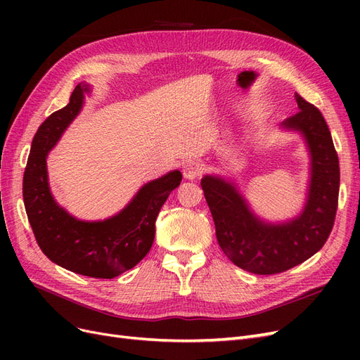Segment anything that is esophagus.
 <instances>
[{"mask_svg":"<svg viewBox=\"0 0 360 360\" xmlns=\"http://www.w3.org/2000/svg\"><path fill=\"white\" fill-rule=\"evenodd\" d=\"M202 174V165L198 160H188L183 167V176L188 180H197Z\"/></svg>","mask_w":360,"mask_h":360,"instance_id":"esophagus-1","label":"esophagus"}]
</instances>
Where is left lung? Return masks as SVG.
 I'll list each match as a JSON object with an SVG mask.
<instances>
[{"mask_svg":"<svg viewBox=\"0 0 360 360\" xmlns=\"http://www.w3.org/2000/svg\"><path fill=\"white\" fill-rule=\"evenodd\" d=\"M296 102L299 111L282 126L299 130L312 158L309 197L297 219L281 225L261 222L233 184L212 176L201 180L219 246L236 266L250 274L275 275L303 263L323 248L335 224L340 160L330 130L317 106L297 93Z\"/></svg>","mask_w":360,"mask_h":360,"instance_id":"obj_1","label":"left lung"}]
</instances>
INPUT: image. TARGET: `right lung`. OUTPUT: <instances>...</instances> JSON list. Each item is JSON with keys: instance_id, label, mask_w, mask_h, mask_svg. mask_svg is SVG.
Segmentation results:
<instances>
[{"instance_id": "1", "label": "right lung", "mask_w": 360, "mask_h": 360, "mask_svg": "<svg viewBox=\"0 0 360 360\" xmlns=\"http://www.w3.org/2000/svg\"><path fill=\"white\" fill-rule=\"evenodd\" d=\"M84 91H89L85 85H76L69 103L52 112L32 138L22 183L24 204L37 245L52 263L84 276L111 279L148 254L155 240L156 217L180 184L181 172L172 171L147 183L111 219L84 222L63 210L49 192L46 156L78 115Z\"/></svg>"}]
</instances>
